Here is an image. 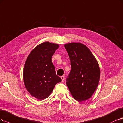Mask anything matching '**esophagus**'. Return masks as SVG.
Masks as SVG:
<instances>
[{"instance_id":"1","label":"esophagus","mask_w":123,"mask_h":123,"mask_svg":"<svg viewBox=\"0 0 123 123\" xmlns=\"http://www.w3.org/2000/svg\"><path fill=\"white\" fill-rule=\"evenodd\" d=\"M61 79H62V83H63L64 81V80H65V78H64V76H62L61 77Z\"/></svg>"}]
</instances>
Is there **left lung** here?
Returning <instances> with one entry per match:
<instances>
[{"label":"left lung","instance_id":"1","mask_svg":"<svg viewBox=\"0 0 123 123\" xmlns=\"http://www.w3.org/2000/svg\"><path fill=\"white\" fill-rule=\"evenodd\" d=\"M64 46L71 68L66 79V85L76 100H86L92 96L99 82L100 71L98 63L84 44L72 43Z\"/></svg>","mask_w":123,"mask_h":123}]
</instances>
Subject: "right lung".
I'll return each instance as SVG.
<instances>
[{
  "mask_svg": "<svg viewBox=\"0 0 123 123\" xmlns=\"http://www.w3.org/2000/svg\"><path fill=\"white\" fill-rule=\"evenodd\" d=\"M59 48L58 44L44 42L38 45L27 58L23 70V80L29 93L38 100L51 94L56 84L62 81L56 75L52 58Z\"/></svg>",
  "mask_w": 123,
  "mask_h": 123,
  "instance_id": "obj_1",
  "label": "right lung"
}]
</instances>
